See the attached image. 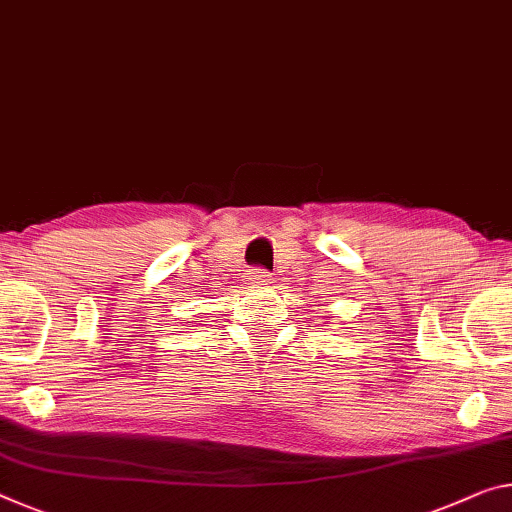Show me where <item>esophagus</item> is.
<instances>
[{
	"instance_id": "obj_1",
	"label": "esophagus",
	"mask_w": 512,
	"mask_h": 512,
	"mask_svg": "<svg viewBox=\"0 0 512 512\" xmlns=\"http://www.w3.org/2000/svg\"><path fill=\"white\" fill-rule=\"evenodd\" d=\"M250 280H253V285H257V287H269L271 285V275L266 273V271H262V269L253 271V275H250Z\"/></svg>"
}]
</instances>
